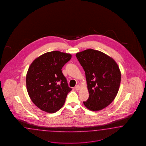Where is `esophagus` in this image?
<instances>
[{
	"label": "esophagus",
	"mask_w": 146,
	"mask_h": 146,
	"mask_svg": "<svg viewBox=\"0 0 146 146\" xmlns=\"http://www.w3.org/2000/svg\"><path fill=\"white\" fill-rule=\"evenodd\" d=\"M75 90H79L80 89V86L79 85H77V86H75Z\"/></svg>",
	"instance_id": "34e87169"
}]
</instances>
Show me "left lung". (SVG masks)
Segmentation results:
<instances>
[{
  "label": "left lung",
  "instance_id": "8db88e82",
  "mask_svg": "<svg viewBox=\"0 0 146 146\" xmlns=\"http://www.w3.org/2000/svg\"><path fill=\"white\" fill-rule=\"evenodd\" d=\"M86 74L89 98L84 106L93 111L110 105L118 92L119 68L115 60L101 51L87 49L76 54Z\"/></svg>",
  "mask_w": 146,
  "mask_h": 146
}]
</instances>
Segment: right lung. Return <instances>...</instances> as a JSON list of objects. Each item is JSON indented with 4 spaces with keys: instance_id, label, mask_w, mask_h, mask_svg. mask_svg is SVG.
Segmentation results:
<instances>
[{
    "instance_id": "1",
    "label": "right lung",
    "mask_w": 146,
    "mask_h": 146,
    "mask_svg": "<svg viewBox=\"0 0 146 146\" xmlns=\"http://www.w3.org/2000/svg\"><path fill=\"white\" fill-rule=\"evenodd\" d=\"M72 58L70 53L53 51L36 58L28 68L26 87L32 102L41 110L54 113L64 104L70 88L62 67Z\"/></svg>"
}]
</instances>
